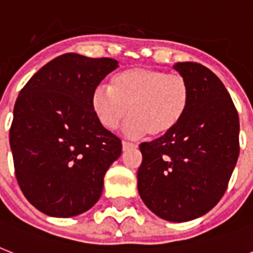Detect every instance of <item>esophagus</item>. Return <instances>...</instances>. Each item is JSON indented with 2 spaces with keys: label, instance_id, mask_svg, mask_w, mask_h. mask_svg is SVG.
I'll return each instance as SVG.
<instances>
[{
  "label": "esophagus",
  "instance_id": "obj_1",
  "mask_svg": "<svg viewBox=\"0 0 253 253\" xmlns=\"http://www.w3.org/2000/svg\"><path fill=\"white\" fill-rule=\"evenodd\" d=\"M138 144H135V143H131V142H122V148L123 151H127L130 150V148H136Z\"/></svg>",
  "mask_w": 253,
  "mask_h": 253
}]
</instances>
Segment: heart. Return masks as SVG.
Returning <instances> with one entry per match:
<instances>
[{
	"label": "heart",
	"mask_w": 253,
	"mask_h": 253,
	"mask_svg": "<svg viewBox=\"0 0 253 253\" xmlns=\"http://www.w3.org/2000/svg\"><path fill=\"white\" fill-rule=\"evenodd\" d=\"M190 102V86L182 75L148 67H135L99 85L91 97L95 117L107 130H115L128 113L125 130L131 136L148 132L162 136L176 128Z\"/></svg>",
	"instance_id": "obj_1"
}]
</instances>
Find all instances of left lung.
<instances>
[{
    "mask_svg": "<svg viewBox=\"0 0 253 253\" xmlns=\"http://www.w3.org/2000/svg\"><path fill=\"white\" fill-rule=\"evenodd\" d=\"M190 86L184 118L170 132L142 143L138 190L169 222L204 215L223 197L239 158V115L222 81L205 65L177 63Z\"/></svg>",
    "mask_w": 253,
    "mask_h": 253,
    "instance_id": "left-lung-1",
    "label": "left lung"
}]
</instances>
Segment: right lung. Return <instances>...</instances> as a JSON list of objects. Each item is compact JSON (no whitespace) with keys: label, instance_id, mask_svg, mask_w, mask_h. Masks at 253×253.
I'll return each instance as SVG.
<instances>
[{"label":"right lung","instance_id":"add662e5","mask_svg":"<svg viewBox=\"0 0 253 253\" xmlns=\"http://www.w3.org/2000/svg\"><path fill=\"white\" fill-rule=\"evenodd\" d=\"M118 61L64 53L19 91L10 127L18 185L39 211L69 218L99 200L103 177L121 156V139L99 123L93 93Z\"/></svg>","mask_w":253,"mask_h":253}]
</instances>
